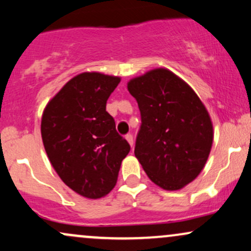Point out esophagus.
Instances as JSON below:
<instances>
[{"label": "esophagus", "instance_id": "obj_1", "mask_svg": "<svg viewBox=\"0 0 251 251\" xmlns=\"http://www.w3.org/2000/svg\"><path fill=\"white\" fill-rule=\"evenodd\" d=\"M125 138H126V140H127V142H128L129 145L133 146V143H134V140H133V135H132L131 133H128V134H126V135H125Z\"/></svg>", "mask_w": 251, "mask_h": 251}]
</instances>
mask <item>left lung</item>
<instances>
[{
  "label": "left lung",
  "instance_id": "obj_1",
  "mask_svg": "<svg viewBox=\"0 0 251 251\" xmlns=\"http://www.w3.org/2000/svg\"><path fill=\"white\" fill-rule=\"evenodd\" d=\"M137 100L142 125L134 154L154 184L179 190L200 175L212 145V124L188 83L164 68L127 85Z\"/></svg>",
  "mask_w": 251,
  "mask_h": 251
}]
</instances>
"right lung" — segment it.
Masks as SVG:
<instances>
[{"mask_svg":"<svg viewBox=\"0 0 251 251\" xmlns=\"http://www.w3.org/2000/svg\"><path fill=\"white\" fill-rule=\"evenodd\" d=\"M119 82L120 77L105 74H79L43 112L41 135L51 165L63 183L83 197L107 195L131 150L106 111Z\"/></svg>","mask_w":251,"mask_h":251,"instance_id":"right-lung-1","label":"right lung"}]
</instances>
